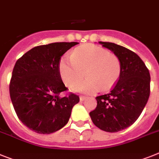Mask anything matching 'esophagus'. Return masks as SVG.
<instances>
[{
	"mask_svg": "<svg viewBox=\"0 0 159 159\" xmlns=\"http://www.w3.org/2000/svg\"><path fill=\"white\" fill-rule=\"evenodd\" d=\"M86 98H87L86 96H83V95L80 96V100H81V101H84V100H86Z\"/></svg>",
	"mask_w": 159,
	"mask_h": 159,
	"instance_id": "obj_1",
	"label": "esophagus"
}]
</instances>
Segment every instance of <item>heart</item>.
Masks as SVG:
<instances>
[{
    "label": "heart",
    "mask_w": 159,
    "mask_h": 159,
    "mask_svg": "<svg viewBox=\"0 0 159 159\" xmlns=\"http://www.w3.org/2000/svg\"><path fill=\"white\" fill-rule=\"evenodd\" d=\"M120 60L114 53L97 45L87 43L78 47L71 57L61 58L59 71L64 83L72 88L87 79L74 89L86 94L110 90L121 74Z\"/></svg>",
    "instance_id": "1"
}]
</instances>
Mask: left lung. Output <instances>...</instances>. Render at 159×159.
Returning a JSON list of instances; mask_svg holds the SVG:
<instances>
[{"mask_svg":"<svg viewBox=\"0 0 159 159\" xmlns=\"http://www.w3.org/2000/svg\"><path fill=\"white\" fill-rule=\"evenodd\" d=\"M99 43L120 58L122 69L112 90L96 97L97 107L90 116L98 129L116 133L131 126L142 112L150 97V75L143 61L133 51L113 43Z\"/></svg>","mask_w":159,"mask_h":159,"instance_id":"obj_1","label":"left lung"}]
</instances>
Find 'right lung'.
Instances as JSON below:
<instances>
[{"label":"right lung","instance_id":"add662e5","mask_svg":"<svg viewBox=\"0 0 159 159\" xmlns=\"http://www.w3.org/2000/svg\"><path fill=\"white\" fill-rule=\"evenodd\" d=\"M77 42L37 46L20 57L14 65L9 94L18 119L32 131L50 134L68 123L79 96L69 93L59 71L61 57Z\"/></svg>","mask_w":159,"mask_h":159}]
</instances>
